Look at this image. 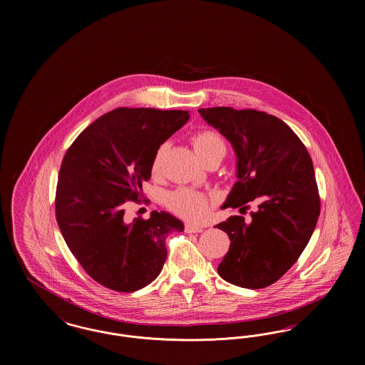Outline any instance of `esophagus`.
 <instances>
[{
  "label": "esophagus",
  "mask_w": 365,
  "mask_h": 365,
  "mask_svg": "<svg viewBox=\"0 0 365 365\" xmlns=\"http://www.w3.org/2000/svg\"><path fill=\"white\" fill-rule=\"evenodd\" d=\"M185 231L186 232H202L204 228L201 226H197V225H192V223H187L185 226Z\"/></svg>",
  "instance_id": "34e87169"
}]
</instances>
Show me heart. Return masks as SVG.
Returning a JSON list of instances; mask_svg holds the SVG:
<instances>
[{
	"label": "heart",
	"mask_w": 365,
	"mask_h": 365,
	"mask_svg": "<svg viewBox=\"0 0 365 365\" xmlns=\"http://www.w3.org/2000/svg\"><path fill=\"white\" fill-rule=\"evenodd\" d=\"M191 143L195 153L201 157L202 161H207L209 158H215V157H219L223 160V157L226 156V140L219 133L213 130H200L194 133L191 135ZM165 150H167V146L161 145L158 146L153 156L152 164H150V173L153 176L161 174L163 158H164ZM165 204L180 217H185L189 220H201L208 215L212 202L208 195L204 192L180 187L171 191L167 195Z\"/></svg>",
	"instance_id": "b5f03b06"
}]
</instances>
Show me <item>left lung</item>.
<instances>
[{
    "mask_svg": "<svg viewBox=\"0 0 365 365\" xmlns=\"http://www.w3.org/2000/svg\"><path fill=\"white\" fill-rule=\"evenodd\" d=\"M237 155V178L223 208L256 210L247 222L231 216L230 249L217 272L231 284L261 289L275 283L298 260L320 215L312 158L293 130L277 116L230 106L198 109Z\"/></svg>",
    "mask_w": 365,
    "mask_h": 365,
    "instance_id": "obj_1",
    "label": "left lung"
}]
</instances>
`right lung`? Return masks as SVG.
I'll use <instances>...</instances> for the list:
<instances>
[{
    "instance_id": "right-lung-1",
    "label": "right lung",
    "mask_w": 365,
    "mask_h": 365,
    "mask_svg": "<svg viewBox=\"0 0 365 365\" xmlns=\"http://www.w3.org/2000/svg\"><path fill=\"white\" fill-rule=\"evenodd\" d=\"M189 120L187 110L118 108L73 140L63 158L56 219L64 241L87 275L105 287L130 293L158 277L167 259L165 238L183 231L167 212L125 223L160 145Z\"/></svg>"
}]
</instances>
